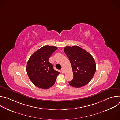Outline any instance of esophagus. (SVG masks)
Wrapping results in <instances>:
<instances>
[{"mask_svg":"<svg viewBox=\"0 0 120 120\" xmlns=\"http://www.w3.org/2000/svg\"><path fill=\"white\" fill-rule=\"evenodd\" d=\"M61 71V72H62V73H65V70H64V68H62Z\"/></svg>","mask_w":120,"mask_h":120,"instance_id":"obj_1","label":"esophagus"}]
</instances>
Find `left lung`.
I'll list each match as a JSON object with an SVG mask.
<instances>
[{
	"mask_svg": "<svg viewBox=\"0 0 120 120\" xmlns=\"http://www.w3.org/2000/svg\"><path fill=\"white\" fill-rule=\"evenodd\" d=\"M65 54L72 65L74 78L69 82L71 86L80 88L88 84L93 78L95 71V61L88 52L78 46H65Z\"/></svg>",
	"mask_w": 120,
	"mask_h": 120,
	"instance_id": "1",
	"label": "left lung"
}]
</instances>
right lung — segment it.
Segmentation results:
<instances>
[{"mask_svg":"<svg viewBox=\"0 0 120 120\" xmlns=\"http://www.w3.org/2000/svg\"><path fill=\"white\" fill-rule=\"evenodd\" d=\"M57 49L54 46L45 45L38 50L29 58L26 72L32 83L38 88L48 89L55 83L59 72L54 69L48 59Z\"/></svg>","mask_w":120,"mask_h":120,"instance_id":"add662e5","label":"right lung"}]
</instances>
